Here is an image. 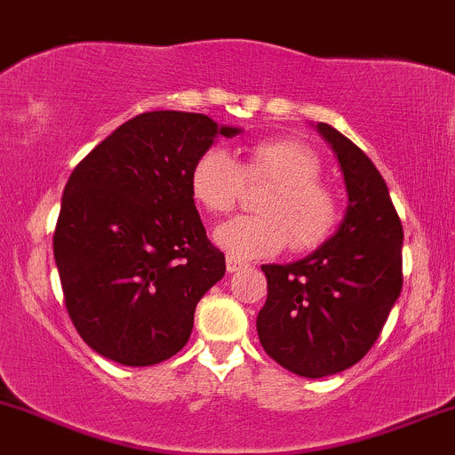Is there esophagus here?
I'll return each mask as SVG.
<instances>
[{"instance_id": "1", "label": "esophagus", "mask_w": 455, "mask_h": 455, "mask_svg": "<svg viewBox=\"0 0 455 455\" xmlns=\"http://www.w3.org/2000/svg\"><path fill=\"white\" fill-rule=\"evenodd\" d=\"M246 267H251V263L248 261H243V259H239V257H233V254H227V269L228 272H239V269H246Z\"/></svg>"}]
</instances>
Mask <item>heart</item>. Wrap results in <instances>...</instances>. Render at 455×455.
<instances>
[{"mask_svg":"<svg viewBox=\"0 0 455 455\" xmlns=\"http://www.w3.org/2000/svg\"><path fill=\"white\" fill-rule=\"evenodd\" d=\"M319 174L317 153L298 140H263L239 164L212 147L189 171V194L207 213L224 216L242 201L243 186L267 183L257 198V216L220 224L216 242L239 259L269 257L287 243L304 252L322 246L341 218L337 192Z\"/></svg>","mask_w":455,"mask_h":455,"instance_id":"1","label":"heart"}]
</instances>
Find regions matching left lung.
Here are the masks:
<instances>
[{"label": "left lung", "instance_id": "1", "mask_svg": "<svg viewBox=\"0 0 455 455\" xmlns=\"http://www.w3.org/2000/svg\"><path fill=\"white\" fill-rule=\"evenodd\" d=\"M317 129L346 177V218L308 257L261 266L267 300L257 315L267 356L304 378L356 365L380 337L403 283V228L382 174L331 124Z\"/></svg>", "mask_w": 455, "mask_h": 455}]
</instances>
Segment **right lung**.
I'll return each mask as SVG.
<instances>
[{
    "label": "right lung",
    "mask_w": 455,
    "mask_h": 455,
    "mask_svg": "<svg viewBox=\"0 0 455 455\" xmlns=\"http://www.w3.org/2000/svg\"><path fill=\"white\" fill-rule=\"evenodd\" d=\"M204 114L133 116L75 166L53 257L75 331L94 352L148 367L188 343L196 304L224 276L189 194V171L216 136Z\"/></svg>",
    "instance_id": "add662e5"
}]
</instances>
